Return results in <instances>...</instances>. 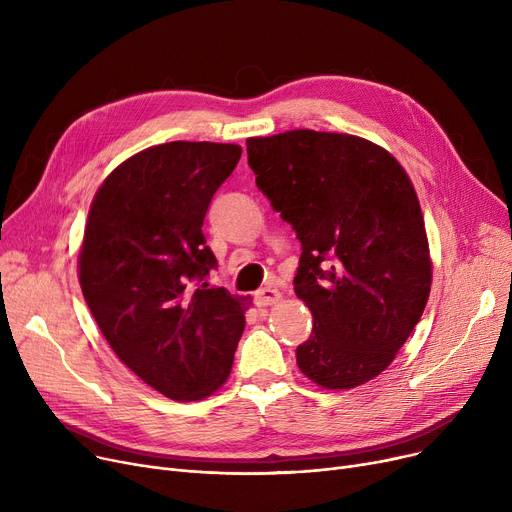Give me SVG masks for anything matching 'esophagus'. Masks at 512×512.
<instances>
[{"label":"esophagus","mask_w":512,"mask_h":512,"mask_svg":"<svg viewBox=\"0 0 512 512\" xmlns=\"http://www.w3.org/2000/svg\"><path fill=\"white\" fill-rule=\"evenodd\" d=\"M282 299V292L274 286H265L255 294V301L259 307H267V305H276Z\"/></svg>","instance_id":"obj_1"}]
</instances>
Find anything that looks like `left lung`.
<instances>
[{
    "instance_id": "8db88e82",
    "label": "left lung",
    "mask_w": 512,
    "mask_h": 512,
    "mask_svg": "<svg viewBox=\"0 0 512 512\" xmlns=\"http://www.w3.org/2000/svg\"><path fill=\"white\" fill-rule=\"evenodd\" d=\"M259 191L301 240L294 292L313 332L297 365L326 390L380 375L407 342L432 288L411 178L380 145L340 132L247 139Z\"/></svg>"
}]
</instances>
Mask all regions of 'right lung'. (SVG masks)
<instances>
[{"instance_id":"add662e5","label":"right lung","mask_w":512,"mask_h":512,"mask_svg":"<svg viewBox=\"0 0 512 512\" xmlns=\"http://www.w3.org/2000/svg\"><path fill=\"white\" fill-rule=\"evenodd\" d=\"M242 149L174 141L103 180L89 209L78 280L118 359L172 400H201L230 375L249 297L211 286L207 207Z\"/></svg>"}]
</instances>
